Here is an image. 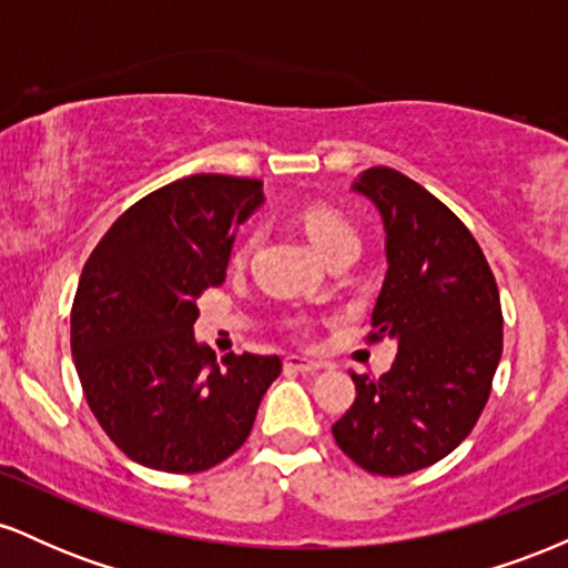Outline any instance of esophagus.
I'll return each mask as SVG.
<instances>
[{"label": "esophagus", "instance_id": "obj_1", "mask_svg": "<svg viewBox=\"0 0 568 568\" xmlns=\"http://www.w3.org/2000/svg\"><path fill=\"white\" fill-rule=\"evenodd\" d=\"M323 366L317 361H310V357H298V355H288L285 357V371H298V374H315Z\"/></svg>", "mask_w": 568, "mask_h": 568}]
</instances>
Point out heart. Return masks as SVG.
<instances>
[{
  "instance_id": "1",
  "label": "heart",
  "mask_w": 568,
  "mask_h": 568,
  "mask_svg": "<svg viewBox=\"0 0 568 568\" xmlns=\"http://www.w3.org/2000/svg\"><path fill=\"white\" fill-rule=\"evenodd\" d=\"M302 226L306 237H310L312 247H315L323 258L336 256V253H352V256H357V251H361V234H357L355 224H352L342 211H336V207L331 205L304 207ZM253 243H256L253 234H247V237L240 240L232 253V262L245 264L253 251Z\"/></svg>"
}]
</instances>
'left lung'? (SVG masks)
I'll return each mask as SVG.
<instances>
[{
    "instance_id": "1",
    "label": "left lung",
    "mask_w": 568,
    "mask_h": 568,
    "mask_svg": "<svg viewBox=\"0 0 568 568\" xmlns=\"http://www.w3.org/2000/svg\"><path fill=\"white\" fill-rule=\"evenodd\" d=\"M387 230V277L366 342L395 338L379 379L352 374L355 400L334 438L374 475L435 465L473 433L501 357V304L484 251L454 211L393 168H368L355 184Z\"/></svg>"
}]
</instances>
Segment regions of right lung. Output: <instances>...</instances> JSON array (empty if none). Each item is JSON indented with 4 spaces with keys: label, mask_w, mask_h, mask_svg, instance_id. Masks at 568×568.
<instances>
[{
    "label": "right lung",
    "mask_w": 568,
    "mask_h": 568,
    "mask_svg": "<svg viewBox=\"0 0 568 568\" xmlns=\"http://www.w3.org/2000/svg\"><path fill=\"white\" fill-rule=\"evenodd\" d=\"M262 181L197 173L130 205L84 264L71 304V355L84 400L122 454L192 475L230 459L283 371L277 355L216 363L194 342L197 298L221 285L234 230Z\"/></svg>",
    "instance_id": "right-lung-1"
}]
</instances>
